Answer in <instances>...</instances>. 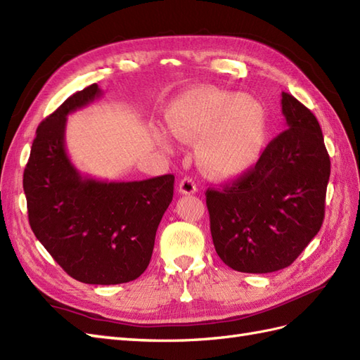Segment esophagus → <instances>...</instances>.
Instances as JSON below:
<instances>
[{
    "mask_svg": "<svg viewBox=\"0 0 360 360\" xmlns=\"http://www.w3.org/2000/svg\"><path fill=\"white\" fill-rule=\"evenodd\" d=\"M178 190H179L181 195H193V193L198 191L196 184H195V181H193L191 178H184V179H181Z\"/></svg>",
    "mask_w": 360,
    "mask_h": 360,
    "instance_id": "esophagus-1",
    "label": "esophagus"
}]
</instances>
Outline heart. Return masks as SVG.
<instances>
[{
  "instance_id": "1",
  "label": "heart",
  "mask_w": 360,
  "mask_h": 360,
  "mask_svg": "<svg viewBox=\"0 0 360 360\" xmlns=\"http://www.w3.org/2000/svg\"><path fill=\"white\" fill-rule=\"evenodd\" d=\"M170 132L199 141L200 169L214 178H236L260 160L268 138L264 108L252 96L198 88L174 101L167 112ZM161 141L164 135H158Z\"/></svg>"
}]
</instances>
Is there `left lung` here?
<instances>
[{"label":"left lung","mask_w":360,"mask_h":360,"mask_svg":"<svg viewBox=\"0 0 360 360\" xmlns=\"http://www.w3.org/2000/svg\"><path fill=\"white\" fill-rule=\"evenodd\" d=\"M285 131L231 186L207 190L216 252L229 268L268 274L288 268L324 220L330 158L316 117L283 92Z\"/></svg>","instance_id":"obj_1"}]
</instances>
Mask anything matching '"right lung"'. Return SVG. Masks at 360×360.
Segmentation results:
<instances>
[{
  "label": "right lung",
  "instance_id": "1",
  "mask_svg": "<svg viewBox=\"0 0 360 360\" xmlns=\"http://www.w3.org/2000/svg\"><path fill=\"white\" fill-rule=\"evenodd\" d=\"M97 84L68 97L36 131L24 170L29 222L60 268L86 284L138 278L173 199V174L144 181L84 176L65 147L67 117L101 97Z\"/></svg>",
  "mask_w": 360,
  "mask_h": 360
}]
</instances>
